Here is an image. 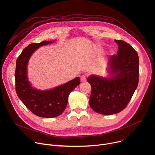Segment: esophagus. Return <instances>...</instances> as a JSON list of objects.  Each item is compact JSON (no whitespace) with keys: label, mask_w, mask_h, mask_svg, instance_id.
Returning <instances> with one entry per match:
<instances>
[{"label":"esophagus","mask_w":155,"mask_h":155,"mask_svg":"<svg viewBox=\"0 0 155 155\" xmlns=\"http://www.w3.org/2000/svg\"><path fill=\"white\" fill-rule=\"evenodd\" d=\"M80 80H81V82H85L86 81V77L84 75H82L80 77Z\"/></svg>","instance_id":"34e87169"}]
</instances>
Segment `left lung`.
<instances>
[{
	"mask_svg": "<svg viewBox=\"0 0 155 155\" xmlns=\"http://www.w3.org/2000/svg\"><path fill=\"white\" fill-rule=\"evenodd\" d=\"M117 55L109 58L108 77L91 75L87 78L91 86L90 105L96 112L110 115L125 108L138 85L139 59L136 51L123 40Z\"/></svg>",
	"mask_w": 155,
	"mask_h": 155,
	"instance_id": "left-lung-1",
	"label": "left lung"
}]
</instances>
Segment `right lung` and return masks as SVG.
<instances>
[{"mask_svg": "<svg viewBox=\"0 0 155 155\" xmlns=\"http://www.w3.org/2000/svg\"><path fill=\"white\" fill-rule=\"evenodd\" d=\"M54 41L30 44L22 51L16 62L15 77L16 94L29 110L42 118H54L60 115L67 107L69 94L80 84V77H76L48 90H40L32 86L28 77V64L30 58L38 48Z\"/></svg>", "mask_w": 155, "mask_h": 155, "instance_id": "right-lung-1", "label": "right lung"}]
</instances>
